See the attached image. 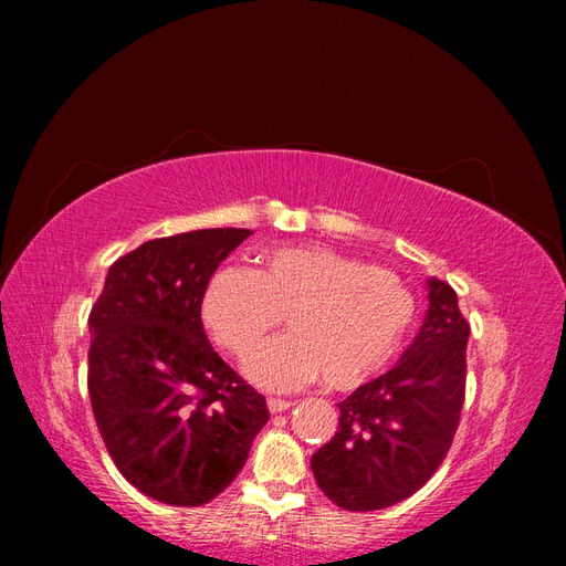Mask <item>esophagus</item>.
Returning a JSON list of instances; mask_svg holds the SVG:
<instances>
[{
  "label": "esophagus",
  "instance_id": "esophagus-1",
  "mask_svg": "<svg viewBox=\"0 0 566 566\" xmlns=\"http://www.w3.org/2000/svg\"><path fill=\"white\" fill-rule=\"evenodd\" d=\"M269 410L271 413H283V410H287L290 406H293V401H287V399H276V397H269Z\"/></svg>",
  "mask_w": 566,
  "mask_h": 566
}]
</instances>
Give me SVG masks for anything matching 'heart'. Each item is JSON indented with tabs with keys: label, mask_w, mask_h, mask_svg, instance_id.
Wrapping results in <instances>:
<instances>
[{
	"label": "heart",
	"mask_w": 566,
	"mask_h": 566,
	"mask_svg": "<svg viewBox=\"0 0 566 566\" xmlns=\"http://www.w3.org/2000/svg\"><path fill=\"white\" fill-rule=\"evenodd\" d=\"M254 269H217L200 314L217 345L250 358L287 318L290 335L248 366L256 385L293 389L325 378L352 391L380 375L416 321V300L397 273L325 245H283Z\"/></svg>",
	"instance_id": "obj_1"
}]
</instances>
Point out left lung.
<instances>
[{
	"mask_svg": "<svg viewBox=\"0 0 566 566\" xmlns=\"http://www.w3.org/2000/svg\"><path fill=\"white\" fill-rule=\"evenodd\" d=\"M468 337L455 290L430 279V310L413 345L337 403V432L312 458L318 489L337 507H389L439 470L465 403Z\"/></svg>",
	"mask_w": 566,
	"mask_h": 566,
	"instance_id": "8db88e82",
	"label": "left lung"
}]
</instances>
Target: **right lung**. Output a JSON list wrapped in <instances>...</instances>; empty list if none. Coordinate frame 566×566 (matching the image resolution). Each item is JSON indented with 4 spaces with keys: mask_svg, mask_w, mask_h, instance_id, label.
<instances>
[{
    "mask_svg": "<svg viewBox=\"0 0 566 566\" xmlns=\"http://www.w3.org/2000/svg\"><path fill=\"white\" fill-rule=\"evenodd\" d=\"M250 229L156 238L108 269L90 314L96 427L129 484L167 505L210 503L243 470L266 399L202 331V293Z\"/></svg>",
    "mask_w": 566,
    "mask_h": 566,
    "instance_id": "add662e5",
    "label": "right lung"
}]
</instances>
